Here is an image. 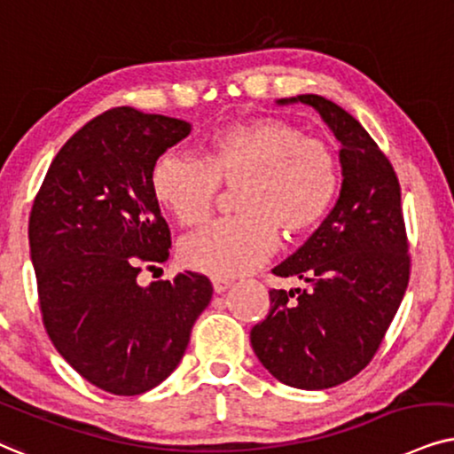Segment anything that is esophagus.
<instances>
[{
  "label": "esophagus",
  "mask_w": 454,
  "mask_h": 454,
  "mask_svg": "<svg viewBox=\"0 0 454 454\" xmlns=\"http://www.w3.org/2000/svg\"><path fill=\"white\" fill-rule=\"evenodd\" d=\"M211 284H214V293L215 294L226 293V290L231 288V280H226V278H214V280H211Z\"/></svg>",
  "instance_id": "esophagus-1"
}]
</instances>
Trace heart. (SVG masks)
<instances>
[{
    "instance_id": "1",
    "label": "heart",
    "mask_w": 454,
    "mask_h": 454,
    "mask_svg": "<svg viewBox=\"0 0 454 454\" xmlns=\"http://www.w3.org/2000/svg\"><path fill=\"white\" fill-rule=\"evenodd\" d=\"M338 161L328 145L282 118H259L217 132L207 155L170 149L157 157L151 189L183 226L214 211L222 186L239 191L237 220L215 222L180 243L186 268L237 278L262 265L278 232L294 240L328 215L338 192Z\"/></svg>"
}]
</instances>
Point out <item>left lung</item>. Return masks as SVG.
Instances as JSON below:
<instances>
[{"label": "left lung", "mask_w": 454, "mask_h": 454, "mask_svg": "<svg viewBox=\"0 0 454 454\" xmlns=\"http://www.w3.org/2000/svg\"><path fill=\"white\" fill-rule=\"evenodd\" d=\"M313 107L340 143V192L319 228L276 276L305 288L270 290V313L251 330L257 359L282 384L324 390L370 364L409 284L401 186L357 120L319 95L278 99Z\"/></svg>", "instance_id": "8db88e82"}]
</instances>
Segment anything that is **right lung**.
I'll return each instance as SVG.
<instances>
[{
  "label": "right lung",
  "mask_w": 454,
  "mask_h": 454,
  "mask_svg": "<svg viewBox=\"0 0 454 454\" xmlns=\"http://www.w3.org/2000/svg\"><path fill=\"white\" fill-rule=\"evenodd\" d=\"M184 120L114 107L53 157L28 220L43 324L58 353L97 388L143 395L176 370L211 282L184 271L138 284L170 257L151 189L157 157L191 135Z\"/></svg>",
  "instance_id": "right-lung-1"
}]
</instances>
